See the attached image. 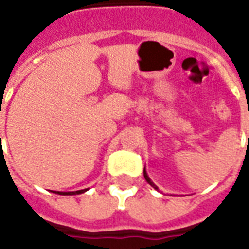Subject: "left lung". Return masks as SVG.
Masks as SVG:
<instances>
[{"mask_svg": "<svg viewBox=\"0 0 249 249\" xmlns=\"http://www.w3.org/2000/svg\"><path fill=\"white\" fill-rule=\"evenodd\" d=\"M143 176H144V178H146V181H147L148 183H150V185H151L152 187H154V189H155V190H158V186H156L155 183H154V182H152L151 179H150V177H148L147 172H146V168H144V169H143Z\"/></svg>", "mask_w": 249, "mask_h": 249, "instance_id": "1", "label": "left lung"}]
</instances>
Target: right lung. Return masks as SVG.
<instances>
[{
    "label": "right lung",
    "mask_w": 249,
    "mask_h": 249,
    "mask_svg": "<svg viewBox=\"0 0 249 249\" xmlns=\"http://www.w3.org/2000/svg\"><path fill=\"white\" fill-rule=\"evenodd\" d=\"M85 191H88V189L77 190V191H64V193H62V191H56L55 194H59V195H79V194H83L85 193Z\"/></svg>",
    "instance_id": "right-lung-1"
}]
</instances>
